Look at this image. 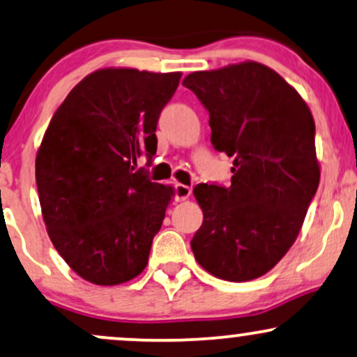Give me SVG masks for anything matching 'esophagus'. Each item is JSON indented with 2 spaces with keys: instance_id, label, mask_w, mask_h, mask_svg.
I'll return each mask as SVG.
<instances>
[{
  "instance_id": "obj_1",
  "label": "esophagus",
  "mask_w": 357,
  "mask_h": 357,
  "mask_svg": "<svg viewBox=\"0 0 357 357\" xmlns=\"http://www.w3.org/2000/svg\"><path fill=\"white\" fill-rule=\"evenodd\" d=\"M191 188L186 186V184L176 183L174 184V199L176 201H184L191 196Z\"/></svg>"
}]
</instances>
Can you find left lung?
<instances>
[{
    "label": "left lung",
    "mask_w": 357,
    "mask_h": 357,
    "mask_svg": "<svg viewBox=\"0 0 357 357\" xmlns=\"http://www.w3.org/2000/svg\"><path fill=\"white\" fill-rule=\"evenodd\" d=\"M183 84L208 109L214 149L234 158L231 186L195 188L204 221L191 249L213 276L251 281L289 251L319 186L314 119L293 86L256 61L191 73Z\"/></svg>",
    "instance_id": "left-lung-1"
}]
</instances>
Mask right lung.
<instances>
[{"label":"right lung","instance_id":"add662e5","mask_svg":"<svg viewBox=\"0 0 357 357\" xmlns=\"http://www.w3.org/2000/svg\"><path fill=\"white\" fill-rule=\"evenodd\" d=\"M181 73L106 68L88 75L51 118L36 154L50 239L86 281L114 286L148 264L169 186L135 169L156 154V124Z\"/></svg>","mask_w":357,"mask_h":357}]
</instances>
